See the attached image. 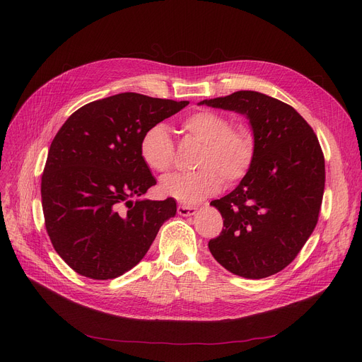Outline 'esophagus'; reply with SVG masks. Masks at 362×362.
Wrapping results in <instances>:
<instances>
[{
	"mask_svg": "<svg viewBox=\"0 0 362 362\" xmlns=\"http://www.w3.org/2000/svg\"><path fill=\"white\" fill-rule=\"evenodd\" d=\"M198 208L197 206H191V205H179L177 206V213L183 217H189V216H194L197 213Z\"/></svg>",
	"mask_w": 362,
	"mask_h": 362,
	"instance_id": "esophagus-1",
	"label": "esophagus"
}]
</instances>
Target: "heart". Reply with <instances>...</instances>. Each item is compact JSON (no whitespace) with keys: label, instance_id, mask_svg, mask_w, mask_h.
Returning a JSON list of instances; mask_svg holds the SVG:
<instances>
[{"label":"heart","instance_id":"b5f03b06","mask_svg":"<svg viewBox=\"0 0 362 362\" xmlns=\"http://www.w3.org/2000/svg\"><path fill=\"white\" fill-rule=\"evenodd\" d=\"M189 136L202 144L192 173L170 175L161 180V192L183 204H197L220 191L223 179L227 185L240 182L255 161L257 138L243 123L233 124L223 112L201 110L182 122ZM145 164L165 173L175 164V144L168 129L158 123L145 130L139 144Z\"/></svg>","mask_w":362,"mask_h":362}]
</instances>
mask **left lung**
<instances>
[{
  "label": "left lung",
  "mask_w": 362,
  "mask_h": 362,
  "mask_svg": "<svg viewBox=\"0 0 362 362\" xmlns=\"http://www.w3.org/2000/svg\"><path fill=\"white\" fill-rule=\"evenodd\" d=\"M201 104L245 114L257 138L250 173L229 195L211 201L224 229L208 248L236 276H273L296 258L318 221L326 182L318 138L293 107L255 90Z\"/></svg>",
  "instance_id": "obj_1"
}]
</instances>
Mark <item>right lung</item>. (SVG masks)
<instances>
[{"label": "right lung", "mask_w": 362, "mask_h": 362, "mask_svg": "<svg viewBox=\"0 0 362 362\" xmlns=\"http://www.w3.org/2000/svg\"><path fill=\"white\" fill-rule=\"evenodd\" d=\"M187 101L124 92L76 110L54 136L41 180L45 229L71 270L116 279L145 257L176 201L136 199L156 177L141 157L146 129Z\"/></svg>", "instance_id": "right-lung-1"}]
</instances>
